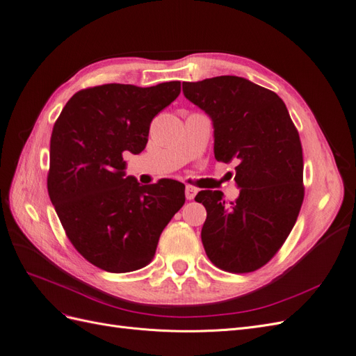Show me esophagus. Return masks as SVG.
Segmentation results:
<instances>
[{"label":"esophagus","mask_w":356,"mask_h":356,"mask_svg":"<svg viewBox=\"0 0 356 356\" xmlns=\"http://www.w3.org/2000/svg\"><path fill=\"white\" fill-rule=\"evenodd\" d=\"M196 193H197V188H196V187L187 186V187H186V197H187V200H193V199H195Z\"/></svg>","instance_id":"obj_1"}]
</instances>
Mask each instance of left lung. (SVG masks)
<instances>
[{
	"mask_svg": "<svg viewBox=\"0 0 356 356\" xmlns=\"http://www.w3.org/2000/svg\"><path fill=\"white\" fill-rule=\"evenodd\" d=\"M182 92L211 117L215 159L238 163L241 193L234 202H225L218 190H202L195 197L208 213L203 248L225 272H254L281 250L305 199L298 132L284 101L246 79L186 81Z\"/></svg>",
	"mask_w": 356,
	"mask_h": 356,
	"instance_id": "obj_1",
	"label": "left lung"
}]
</instances>
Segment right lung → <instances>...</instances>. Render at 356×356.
<instances>
[{
  "label": "right lung",
  "instance_id": "add662e5",
  "mask_svg": "<svg viewBox=\"0 0 356 356\" xmlns=\"http://www.w3.org/2000/svg\"><path fill=\"white\" fill-rule=\"evenodd\" d=\"M179 92V81L95 86L75 93L53 126L50 200L75 250L102 270L126 273L147 266L186 202L182 182L141 186L126 177L123 160L127 152H143L153 118Z\"/></svg>",
  "mask_w": 356,
  "mask_h": 356
}]
</instances>
